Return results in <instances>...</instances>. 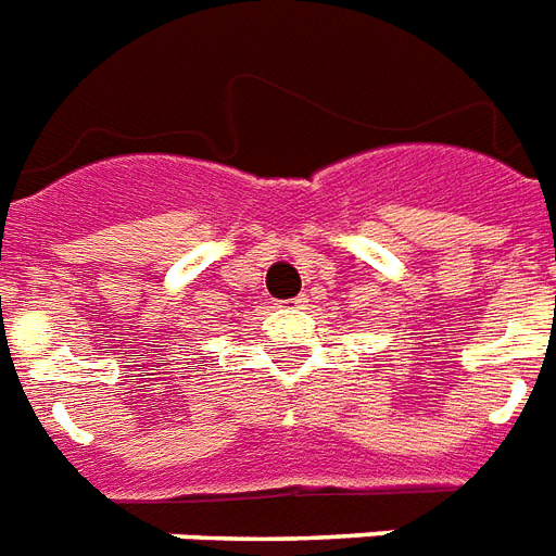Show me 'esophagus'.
<instances>
[{
	"mask_svg": "<svg viewBox=\"0 0 556 556\" xmlns=\"http://www.w3.org/2000/svg\"><path fill=\"white\" fill-rule=\"evenodd\" d=\"M305 300H288V305H303Z\"/></svg>",
	"mask_w": 556,
	"mask_h": 556,
	"instance_id": "1",
	"label": "esophagus"
}]
</instances>
